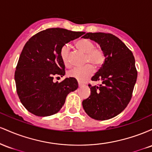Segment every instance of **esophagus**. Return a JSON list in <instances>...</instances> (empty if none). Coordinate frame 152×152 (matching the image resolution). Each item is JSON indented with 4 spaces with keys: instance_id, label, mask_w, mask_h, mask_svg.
<instances>
[{
    "instance_id": "obj_1",
    "label": "esophagus",
    "mask_w": 152,
    "mask_h": 152,
    "mask_svg": "<svg viewBox=\"0 0 152 152\" xmlns=\"http://www.w3.org/2000/svg\"><path fill=\"white\" fill-rule=\"evenodd\" d=\"M82 86H83V84L81 83V82H78V86L79 87H81Z\"/></svg>"
}]
</instances>
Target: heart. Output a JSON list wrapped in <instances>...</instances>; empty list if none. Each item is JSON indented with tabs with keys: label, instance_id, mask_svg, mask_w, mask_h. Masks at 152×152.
<instances>
[{
	"label": "heart",
	"instance_id": "heart-1",
	"mask_svg": "<svg viewBox=\"0 0 152 152\" xmlns=\"http://www.w3.org/2000/svg\"><path fill=\"white\" fill-rule=\"evenodd\" d=\"M75 46L78 50L86 53L84 64H87L83 67H76L68 71V75L70 77L74 78L79 81H84L89 78L94 72L93 66L99 67L103 64L105 60V54L104 50L100 47L95 46L92 41L88 38H79L75 42ZM61 57L66 66L71 64L70 47L66 44L61 48ZM88 63H90L88 64Z\"/></svg>",
	"mask_w": 152,
	"mask_h": 152
}]
</instances>
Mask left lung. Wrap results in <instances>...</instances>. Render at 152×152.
<instances>
[{
  "instance_id": "left-lung-1",
  "label": "left lung",
  "mask_w": 152,
  "mask_h": 152,
  "mask_svg": "<svg viewBox=\"0 0 152 152\" xmlns=\"http://www.w3.org/2000/svg\"><path fill=\"white\" fill-rule=\"evenodd\" d=\"M100 45L105 61L91 81H100L92 86L91 95L82 102L83 109L96 120H107L123 111L129 103L137 78L135 59L132 50L119 38L111 34L87 33Z\"/></svg>"
}]
</instances>
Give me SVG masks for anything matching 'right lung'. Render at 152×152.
I'll return each instance as SVG.
<instances>
[{
    "mask_svg": "<svg viewBox=\"0 0 152 152\" xmlns=\"http://www.w3.org/2000/svg\"><path fill=\"white\" fill-rule=\"evenodd\" d=\"M84 34L53 28L33 36L23 48L15 71L16 91L20 102L29 112L38 116L58 113L70 92L78 88L74 78L60 83L53 78L65 74L61 48Z\"/></svg>",
    "mask_w": 152,
    "mask_h": 152,
    "instance_id": "obj_1",
    "label": "right lung"
}]
</instances>
